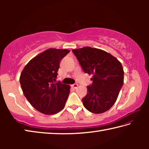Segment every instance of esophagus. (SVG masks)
Masks as SVG:
<instances>
[{
  "label": "esophagus",
  "mask_w": 149,
  "mask_h": 149,
  "mask_svg": "<svg viewBox=\"0 0 149 149\" xmlns=\"http://www.w3.org/2000/svg\"><path fill=\"white\" fill-rule=\"evenodd\" d=\"M72 87L73 88H74V89H77V87H78V85H77V84H73V85H72Z\"/></svg>",
  "instance_id": "1"
}]
</instances>
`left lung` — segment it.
<instances>
[{
    "instance_id": "1",
    "label": "left lung",
    "mask_w": 149,
    "mask_h": 149,
    "mask_svg": "<svg viewBox=\"0 0 149 149\" xmlns=\"http://www.w3.org/2000/svg\"><path fill=\"white\" fill-rule=\"evenodd\" d=\"M85 73L92 75L93 84L82 99L85 108L94 114H100L114 104L123 84L121 62L104 50L85 47L72 50Z\"/></svg>"
}]
</instances>
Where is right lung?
I'll use <instances>...</instances> for the list:
<instances>
[{"label":"right lung","mask_w":149,"mask_h":149,"mask_svg":"<svg viewBox=\"0 0 149 149\" xmlns=\"http://www.w3.org/2000/svg\"><path fill=\"white\" fill-rule=\"evenodd\" d=\"M69 52L67 49L45 50L30 60L20 75L24 96L33 108L42 114H55L65 107L70 86L54 81L60 62Z\"/></svg>","instance_id":"add662e5"}]
</instances>
